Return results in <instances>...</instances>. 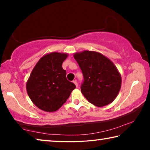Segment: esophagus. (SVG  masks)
I'll return each mask as SVG.
<instances>
[{
  "instance_id": "obj_1",
  "label": "esophagus",
  "mask_w": 150,
  "mask_h": 150,
  "mask_svg": "<svg viewBox=\"0 0 150 150\" xmlns=\"http://www.w3.org/2000/svg\"><path fill=\"white\" fill-rule=\"evenodd\" d=\"M73 83H74V84L75 85V86H76V87H78V83H77V81H76V80H74V81H73Z\"/></svg>"
}]
</instances>
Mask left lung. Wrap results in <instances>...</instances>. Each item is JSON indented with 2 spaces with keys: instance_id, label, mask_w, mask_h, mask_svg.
Segmentation results:
<instances>
[{
  "instance_id": "left-lung-1",
  "label": "left lung",
  "mask_w": 150,
  "mask_h": 150,
  "mask_svg": "<svg viewBox=\"0 0 150 150\" xmlns=\"http://www.w3.org/2000/svg\"><path fill=\"white\" fill-rule=\"evenodd\" d=\"M84 81L81 91L88 102L101 107L115 99L121 87V75L111 61L100 53L83 51L74 54Z\"/></svg>"
}]
</instances>
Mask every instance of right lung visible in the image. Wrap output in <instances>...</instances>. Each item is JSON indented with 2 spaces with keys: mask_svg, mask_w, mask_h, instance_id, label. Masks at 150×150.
<instances>
[{
  "mask_svg": "<svg viewBox=\"0 0 150 150\" xmlns=\"http://www.w3.org/2000/svg\"><path fill=\"white\" fill-rule=\"evenodd\" d=\"M68 55L53 52L45 55L35 65L26 83L30 99L45 112L57 110L74 90V83L66 78L62 63Z\"/></svg>",
  "mask_w": 150,
  "mask_h": 150,
  "instance_id": "1",
  "label": "right lung"
}]
</instances>
